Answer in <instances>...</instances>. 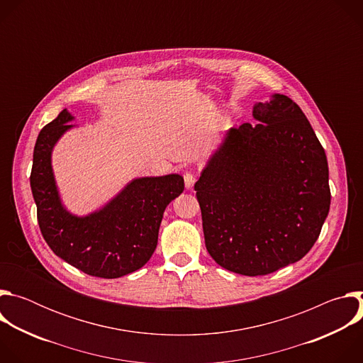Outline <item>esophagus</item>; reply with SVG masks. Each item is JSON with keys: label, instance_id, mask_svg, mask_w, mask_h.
<instances>
[{"label": "esophagus", "instance_id": "obj_1", "mask_svg": "<svg viewBox=\"0 0 363 363\" xmlns=\"http://www.w3.org/2000/svg\"><path fill=\"white\" fill-rule=\"evenodd\" d=\"M184 179H185V188L186 189H192L195 181H196V177L194 172H185L184 174Z\"/></svg>", "mask_w": 363, "mask_h": 363}]
</instances>
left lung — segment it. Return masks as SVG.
Returning a JSON list of instances; mask_svg holds the SVG:
<instances>
[{
	"label": "left lung",
	"instance_id": "1",
	"mask_svg": "<svg viewBox=\"0 0 363 363\" xmlns=\"http://www.w3.org/2000/svg\"><path fill=\"white\" fill-rule=\"evenodd\" d=\"M257 125L231 128L195 182L205 245L216 263L266 276L303 258L330 208L323 146L284 94L252 109Z\"/></svg>",
	"mask_w": 363,
	"mask_h": 363
}]
</instances>
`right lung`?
<instances>
[{"label": "right lung", "instance_id": "right-lung-1", "mask_svg": "<svg viewBox=\"0 0 363 363\" xmlns=\"http://www.w3.org/2000/svg\"><path fill=\"white\" fill-rule=\"evenodd\" d=\"M65 109L37 138L30 185L37 205L41 234L56 255L83 273L118 279L147 263L158 244L167 205L184 191L178 174L133 179L101 210L86 217L70 214L60 201L51 150L60 136L73 128Z\"/></svg>", "mask_w": 363, "mask_h": 363}]
</instances>
